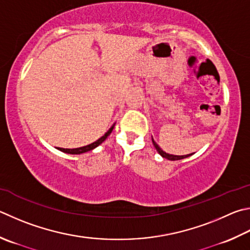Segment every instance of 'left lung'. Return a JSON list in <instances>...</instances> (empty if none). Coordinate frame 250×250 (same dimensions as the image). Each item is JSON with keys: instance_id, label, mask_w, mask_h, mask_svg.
Returning a JSON list of instances; mask_svg holds the SVG:
<instances>
[{"instance_id": "left-lung-1", "label": "left lung", "mask_w": 250, "mask_h": 250, "mask_svg": "<svg viewBox=\"0 0 250 250\" xmlns=\"http://www.w3.org/2000/svg\"><path fill=\"white\" fill-rule=\"evenodd\" d=\"M152 142H153V144H154V146H155V148H156V151L160 153V155L161 156H163L164 158H167V160H169V161H178V160H183V158H186V157H189V156H191L192 154H187V155H171V154H168V153H166V152H164L163 151V149L158 146V145L156 144V142L155 141L153 140V138H152Z\"/></svg>"}]
</instances>
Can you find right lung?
I'll list each match as a JSON object with an SVG mask.
<instances>
[{"mask_svg":"<svg viewBox=\"0 0 250 250\" xmlns=\"http://www.w3.org/2000/svg\"><path fill=\"white\" fill-rule=\"evenodd\" d=\"M113 126L115 125H112L111 128L107 131V132L103 135L102 138H99L97 141H95V142L90 143L88 145H85V146H82V147H78V148H62V147H58V149H60L61 152H64L67 154H82V153H85V152H88V151H92L95 147H97L98 145H101L104 141L107 139L108 135L111 133V131L113 129Z\"/></svg>","mask_w":250,"mask_h":250,"instance_id":"add662e5","label":"right lung"}]
</instances>
